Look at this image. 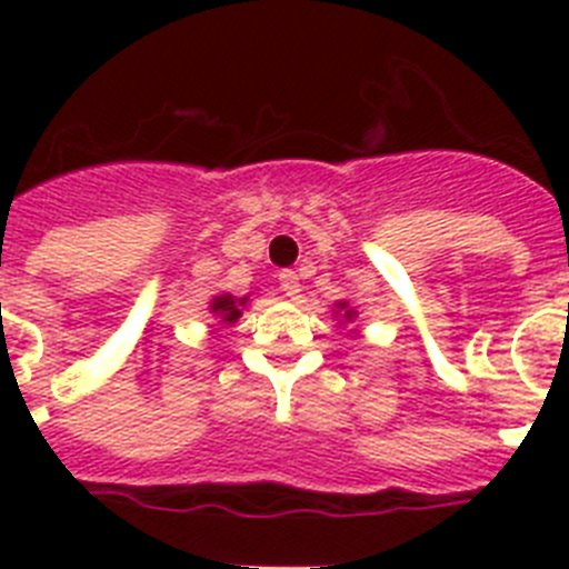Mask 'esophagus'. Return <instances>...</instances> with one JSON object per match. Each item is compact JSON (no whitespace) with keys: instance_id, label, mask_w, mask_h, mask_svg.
Masks as SVG:
<instances>
[{"instance_id":"esophagus-1","label":"esophagus","mask_w":569,"mask_h":569,"mask_svg":"<svg viewBox=\"0 0 569 569\" xmlns=\"http://www.w3.org/2000/svg\"><path fill=\"white\" fill-rule=\"evenodd\" d=\"M279 284H281V290H284V296H290V299H296V296L301 293V281H299V273H296V270H281Z\"/></svg>"}]
</instances>
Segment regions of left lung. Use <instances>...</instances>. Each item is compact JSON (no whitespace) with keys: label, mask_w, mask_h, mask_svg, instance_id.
Listing matches in <instances>:
<instances>
[{"label":"left lung","mask_w":569,"mask_h":569,"mask_svg":"<svg viewBox=\"0 0 569 569\" xmlns=\"http://www.w3.org/2000/svg\"><path fill=\"white\" fill-rule=\"evenodd\" d=\"M336 308H339L341 319H345V321H353V319H356V310L350 308V305H347V301H339V305H336Z\"/></svg>","instance_id":"8db88e82"}]
</instances>
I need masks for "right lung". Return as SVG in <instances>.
<instances>
[{
  "mask_svg": "<svg viewBox=\"0 0 569 569\" xmlns=\"http://www.w3.org/2000/svg\"><path fill=\"white\" fill-rule=\"evenodd\" d=\"M244 305H248V296H244V299H236V296L222 293L210 301V313L222 321V325H233L241 316V308H244Z\"/></svg>",
  "mask_w": 569,
  "mask_h": 569,
  "instance_id": "1",
  "label": "right lung"
}]
</instances>
